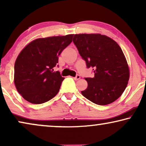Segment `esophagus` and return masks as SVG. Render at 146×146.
<instances>
[{"mask_svg": "<svg viewBox=\"0 0 146 146\" xmlns=\"http://www.w3.org/2000/svg\"><path fill=\"white\" fill-rule=\"evenodd\" d=\"M80 78V76L79 74H77L75 77H74V79L75 80H79Z\"/></svg>", "mask_w": 146, "mask_h": 146, "instance_id": "1", "label": "esophagus"}]
</instances>
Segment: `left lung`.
<instances>
[{
    "mask_svg": "<svg viewBox=\"0 0 146 146\" xmlns=\"http://www.w3.org/2000/svg\"><path fill=\"white\" fill-rule=\"evenodd\" d=\"M73 42L88 68L94 76L86 78L88 88L81 93L98 105L112 103L127 86L129 72L119 46L110 38L100 34L74 35Z\"/></svg>",
    "mask_w": 146,
    "mask_h": 146,
    "instance_id": "left-lung-1",
    "label": "left lung"
}]
</instances>
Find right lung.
Masks as SVG:
<instances>
[{
  "label": "right lung",
  "mask_w": 146,
  "mask_h": 146,
  "mask_svg": "<svg viewBox=\"0 0 146 146\" xmlns=\"http://www.w3.org/2000/svg\"><path fill=\"white\" fill-rule=\"evenodd\" d=\"M72 37L68 35L38 38L21 52L15 64V84L26 100L40 104L57 94L64 78L53 68Z\"/></svg>",
  "instance_id": "add662e5"
}]
</instances>
